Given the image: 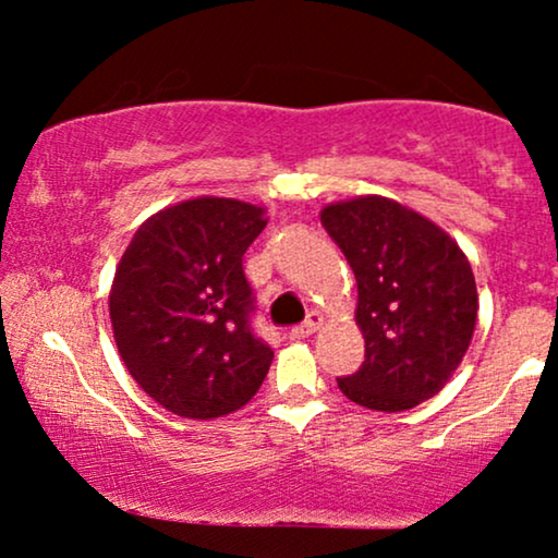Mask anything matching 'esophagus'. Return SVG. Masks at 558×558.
<instances>
[{
  "label": "esophagus",
  "mask_w": 558,
  "mask_h": 558,
  "mask_svg": "<svg viewBox=\"0 0 558 558\" xmlns=\"http://www.w3.org/2000/svg\"><path fill=\"white\" fill-rule=\"evenodd\" d=\"M319 325H323V317L317 315V312H312L310 317L304 319V323L296 325V328H291V338H310L312 332H315Z\"/></svg>",
  "instance_id": "1"
}]
</instances>
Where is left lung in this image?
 I'll return each mask as SVG.
<instances>
[{
	"instance_id": "8db88e82",
	"label": "left lung",
	"mask_w": 558,
	"mask_h": 558,
	"mask_svg": "<svg viewBox=\"0 0 558 558\" xmlns=\"http://www.w3.org/2000/svg\"><path fill=\"white\" fill-rule=\"evenodd\" d=\"M323 228L356 278L364 362L338 377L349 401L403 412L433 399L464 360L477 323V286L459 243L386 196L328 204Z\"/></svg>"
}]
</instances>
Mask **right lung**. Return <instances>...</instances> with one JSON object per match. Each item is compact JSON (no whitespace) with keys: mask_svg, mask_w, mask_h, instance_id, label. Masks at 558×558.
Masks as SVG:
<instances>
[{"mask_svg":"<svg viewBox=\"0 0 558 558\" xmlns=\"http://www.w3.org/2000/svg\"><path fill=\"white\" fill-rule=\"evenodd\" d=\"M265 209L198 196L141 222L114 270L110 319L128 373L178 417L213 420L252 401L272 349L252 332L243 254Z\"/></svg>","mask_w":558,"mask_h":558,"instance_id":"add662e5","label":"right lung"}]
</instances>
